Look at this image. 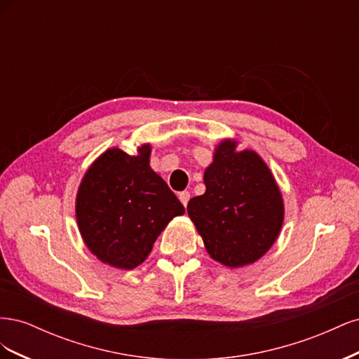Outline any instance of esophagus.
<instances>
[{"mask_svg":"<svg viewBox=\"0 0 359 359\" xmlns=\"http://www.w3.org/2000/svg\"><path fill=\"white\" fill-rule=\"evenodd\" d=\"M178 198H180V201H181V203L184 205V206H187V203H189V201H190V191H181L180 194H178Z\"/></svg>","mask_w":359,"mask_h":359,"instance_id":"34e87169","label":"esophagus"}]
</instances>
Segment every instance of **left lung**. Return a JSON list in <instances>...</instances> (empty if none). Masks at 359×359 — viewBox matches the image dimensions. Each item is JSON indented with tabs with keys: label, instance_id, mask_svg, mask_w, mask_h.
Listing matches in <instances>:
<instances>
[{
	"label": "left lung",
	"instance_id": "1",
	"mask_svg": "<svg viewBox=\"0 0 359 359\" xmlns=\"http://www.w3.org/2000/svg\"><path fill=\"white\" fill-rule=\"evenodd\" d=\"M236 140L215 147L205 169V193L191 198L187 212L208 255L229 268L256 262L273 247L285 219L280 189L255 151H236Z\"/></svg>",
	"mask_w": 359,
	"mask_h": 359
}]
</instances>
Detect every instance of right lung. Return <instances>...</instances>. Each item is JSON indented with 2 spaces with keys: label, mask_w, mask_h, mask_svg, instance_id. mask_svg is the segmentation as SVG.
Listing matches in <instances>:
<instances>
[{
  "label": "right lung",
  "mask_w": 359,
  "mask_h": 359,
  "mask_svg": "<svg viewBox=\"0 0 359 359\" xmlns=\"http://www.w3.org/2000/svg\"><path fill=\"white\" fill-rule=\"evenodd\" d=\"M149 144L128 156L111 148L86 170L76 196V220L85 245L103 264L133 269L184 206L149 168Z\"/></svg>",
  "instance_id": "add662e5"
}]
</instances>
